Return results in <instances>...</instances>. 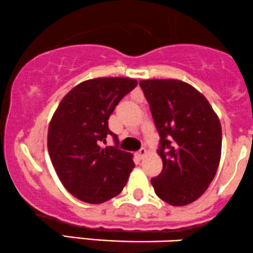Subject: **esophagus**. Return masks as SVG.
<instances>
[{"label": "esophagus", "instance_id": "34e87169", "mask_svg": "<svg viewBox=\"0 0 253 253\" xmlns=\"http://www.w3.org/2000/svg\"><path fill=\"white\" fill-rule=\"evenodd\" d=\"M147 154H148V153H147V149H144V148H142L141 150L136 153V156H137L139 160H142V159H144L145 156H147Z\"/></svg>", "mask_w": 253, "mask_h": 253}]
</instances>
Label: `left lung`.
Wrapping results in <instances>:
<instances>
[{"instance_id":"8db88e82","label":"left lung","mask_w":253,"mask_h":253,"mask_svg":"<svg viewBox=\"0 0 253 253\" xmlns=\"http://www.w3.org/2000/svg\"><path fill=\"white\" fill-rule=\"evenodd\" d=\"M160 135L163 169L151 179L156 195L171 206L198 200L214 179L221 156V124L209 100L177 79L141 80Z\"/></svg>"}]
</instances>
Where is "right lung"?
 <instances>
[{
  "label": "right lung",
  "mask_w": 253,
  "mask_h": 253,
  "mask_svg": "<svg viewBox=\"0 0 253 253\" xmlns=\"http://www.w3.org/2000/svg\"><path fill=\"white\" fill-rule=\"evenodd\" d=\"M137 86L122 77L80 83L61 99L49 122L47 147L61 183L73 197L102 204L122 192L135 167L132 155L117 148L108 121L120 100ZM112 134L116 147L102 148Z\"/></svg>",
  "instance_id": "right-lung-1"
}]
</instances>
